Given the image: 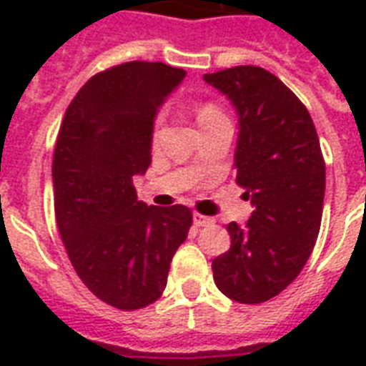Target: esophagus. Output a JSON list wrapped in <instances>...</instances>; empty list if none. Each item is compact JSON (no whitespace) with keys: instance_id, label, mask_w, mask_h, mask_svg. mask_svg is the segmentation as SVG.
Listing matches in <instances>:
<instances>
[{"instance_id":"obj_1","label":"esophagus","mask_w":366,"mask_h":366,"mask_svg":"<svg viewBox=\"0 0 366 366\" xmlns=\"http://www.w3.org/2000/svg\"><path fill=\"white\" fill-rule=\"evenodd\" d=\"M214 220H212L211 217H205V214H199V212H195L194 214V224L195 226H209V224H212Z\"/></svg>"}]
</instances>
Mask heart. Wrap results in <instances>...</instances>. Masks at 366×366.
I'll use <instances>...</instances> for the list:
<instances>
[{
    "instance_id": "1",
    "label": "heart",
    "mask_w": 366,
    "mask_h": 366,
    "mask_svg": "<svg viewBox=\"0 0 366 366\" xmlns=\"http://www.w3.org/2000/svg\"><path fill=\"white\" fill-rule=\"evenodd\" d=\"M224 117H226V114L217 104H212V102H205V104H201L197 108V123H199V127H205L209 123L224 119Z\"/></svg>"
}]
</instances>
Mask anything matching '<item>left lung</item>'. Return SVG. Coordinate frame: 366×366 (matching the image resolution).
Listing matches in <instances>:
<instances>
[{
  "label": "left lung",
  "mask_w": 366,
  "mask_h": 366,
  "mask_svg": "<svg viewBox=\"0 0 366 366\" xmlns=\"http://www.w3.org/2000/svg\"><path fill=\"white\" fill-rule=\"evenodd\" d=\"M239 114L235 182L254 211L228 224L232 247L212 260L218 290L262 304L289 287L312 254L321 228L325 159L307 108L260 66L205 74Z\"/></svg>",
  "instance_id": "8db88e82"
}]
</instances>
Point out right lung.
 <instances>
[{
    "mask_svg": "<svg viewBox=\"0 0 366 366\" xmlns=\"http://www.w3.org/2000/svg\"><path fill=\"white\" fill-rule=\"evenodd\" d=\"M186 71L132 60L89 79L68 106L53 155L54 217L71 266L106 304L134 312L165 290L192 211L146 207L132 177L152 163L157 108Z\"/></svg>",
    "mask_w": 366,
    "mask_h": 366,
    "instance_id": "right-lung-1",
    "label": "right lung"
}]
</instances>
